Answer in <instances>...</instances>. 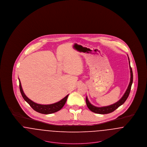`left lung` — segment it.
<instances>
[{
    "label": "left lung",
    "mask_w": 147,
    "mask_h": 147,
    "mask_svg": "<svg viewBox=\"0 0 147 147\" xmlns=\"http://www.w3.org/2000/svg\"><path fill=\"white\" fill-rule=\"evenodd\" d=\"M129 60V68H130V72H131V79H130V82L129 85L126 90L125 93L123 95L122 98L119 100L116 103L112 104V105H110V106H104V107H96L94 105H92L88 100V98H86V103L89 109L92 112L96 113H98V114H107L109 113H111L113 111H114L115 110H116L121 105H122L124 104V102L126 101L127 98L128 97L129 94L130 93L132 84L133 83V72L132 70V68L131 67L130 65V62H129V59L128 58Z\"/></svg>",
    "instance_id": "left-lung-1"
}]
</instances>
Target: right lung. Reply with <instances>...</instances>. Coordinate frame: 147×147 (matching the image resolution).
<instances>
[{
    "label": "right lung",
    "mask_w": 147,
    "mask_h": 147,
    "mask_svg": "<svg viewBox=\"0 0 147 147\" xmlns=\"http://www.w3.org/2000/svg\"><path fill=\"white\" fill-rule=\"evenodd\" d=\"M19 87H20V90L21 92V95L22 98L24 99L28 103L30 106L35 110L36 111L39 113H41L42 114H51L55 112H57L59 110H60L63 106L65 105L67 98L69 95H67L65 97L63 98L61 100L59 101L52 104H49V105H41V104H38L37 103H35L32 100H31L30 98H28L25 94L24 92L22 86H21V82L20 81V79H19Z\"/></svg>",
    "instance_id": "right-lung-1"
}]
</instances>
